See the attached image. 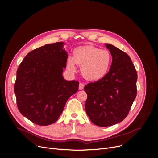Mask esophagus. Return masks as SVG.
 <instances>
[{
  "label": "esophagus",
  "instance_id": "obj_1",
  "mask_svg": "<svg viewBox=\"0 0 158 158\" xmlns=\"http://www.w3.org/2000/svg\"><path fill=\"white\" fill-rule=\"evenodd\" d=\"M84 88V85L83 83H80L79 84V90H82Z\"/></svg>",
  "mask_w": 158,
  "mask_h": 158
}]
</instances>
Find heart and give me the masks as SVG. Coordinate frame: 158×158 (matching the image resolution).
<instances>
[{"instance_id":"1","label":"heart","mask_w":158,"mask_h":158,"mask_svg":"<svg viewBox=\"0 0 158 158\" xmlns=\"http://www.w3.org/2000/svg\"><path fill=\"white\" fill-rule=\"evenodd\" d=\"M73 57L69 56L67 60L68 69L74 73L76 64L81 66L83 76L90 81L103 78L110 69L112 56L107 50H101L94 46L79 47L74 49Z\"/></svg>"}]
</instances>
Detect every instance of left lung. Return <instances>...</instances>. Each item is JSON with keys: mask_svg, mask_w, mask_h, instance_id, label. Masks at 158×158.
I'll list each match as a JSON object with an SVG mask.
<instances>
[{"mask_svg": "<svg viewBox=\"0 0 158 158\" xmlns=\"http://www.w3.org/2000/svg\"><path fill=\"white\" fill-rule=\"evenodd\" d=\"M105 46L112 56L108 73L84 88L88 95L85 111L91 121L99 127L123 120L137 95V74L130 56L111 44Z\"/></svg>", "mask_w": 158, "mask_h": 158, "instance_id": "left-lung-1", "label": "left lung"}]
</instances>
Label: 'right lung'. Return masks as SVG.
<instances>
[{
	"label": "right lung",
	"mask_w": 158,
	"mask_h": 158,
	"mask_svg": "<svg viewBox=\"0 0 158 158\" xmlns=\"http://www.w3.org/2000/svg\"><path fill=\"white\" fill-rule=\"evenodd\" d=\"M64 43L47 44L28 53L17 70L14 93L20 113L33 123H55L67 99L78 91L79 82L62 76L68 55Z\"/></svg>",
	"instance_id": "right-lung-1"
}]
</instances>
